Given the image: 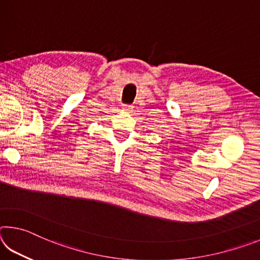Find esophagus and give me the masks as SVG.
<instances>
[{
	"label": "esophagus",
	"instance_id": "esophagus-1",
	"mask_svg": "<svg viewBox=\"0 0 260 260\" xmlns=\"http://www.w3.org/2000/svg\"><path fill=\"white\" fill-rule=\"evenodd\" d=\"M133 109H134L133 105H124V108H122V110H124V111H126V112L133 111Z\"/></svg>",
	"mask_w": 260,
	"mask_h": 260
}]
</instances>
